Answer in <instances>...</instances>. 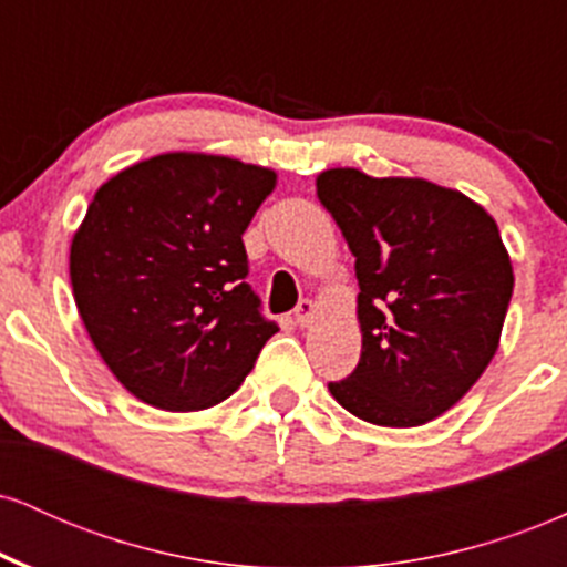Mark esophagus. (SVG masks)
<instances>
[{"label": "esophagus", "mask_w": 567, "mask_h": 567, "mask_svg": "<svg viewBox=\"0 0 567 567\" xmlns=\"http://www.w3.org/2000/svg\"><path fill=\"white\" fill-rule=\"evenodd\" d=\"M311 317H315V303H311L309 298L298 301L296 311H292V320H296V324H301V328H306V324L311 322Z\"/></svg>", "instance_id": "1"}]
</instances>
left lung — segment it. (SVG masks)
Wrapping results in <instances>:
<instances>
[{
	"instance_id": "obj_1",
	"label": "left lung",
	"mask_w": 567,
	"mask_h": 567,
	"mask_svg": "<svg viewBox=\"0 0 567 567\" xmlns=\"http://www.w3.org/2000/svg\"><path fill=\"white\" fill-rule=\"evenodd\" d=\"M317 197L354 256L362 354L330 394L379 426H421L451 410L498 349L512 264L477 202L421 178L336 167Z\"/></svg>"
}]
</instances>
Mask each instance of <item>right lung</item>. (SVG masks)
<instances>
[{
    "label": "right lung",
    "instance_id": "obj_1",
    "mask_svg": "<svg viewBox=\"0 0 567 567\" xmlns=\"http://www.w3.org/2000/svg\"><path fill=\"white\" fill-rule=\"evenodd\" d=\"M275 181L266 167L178 152L95 192L71 243V288L97 354L146 405H218L279 330L245 282L243 243Z\"/></svg>",
    "mask_w": 567,
    "mask_h": 567
}]
</instances>
